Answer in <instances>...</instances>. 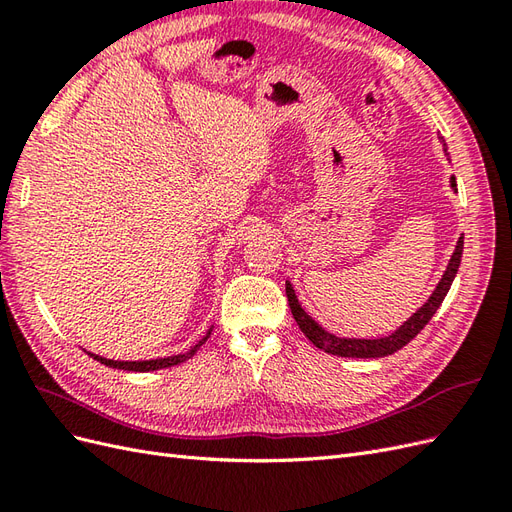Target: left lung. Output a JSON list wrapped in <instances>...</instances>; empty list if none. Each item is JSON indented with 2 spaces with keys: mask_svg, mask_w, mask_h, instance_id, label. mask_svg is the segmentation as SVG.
<instances>
[{
  "mask_svg": "<svg viewBox=\"0 0 512 512\" xmlns=\"http://www.w3.org/2000/svg\"><path fill=\"white\" fill-rule=\"evenodd\" d=\"M450 186L456 190V179L454 177H450ZM461 257H463V235L456 242V248H454V253H452L450 264H448V268H445L439 285L435 287V292L430 294V298L426 300V303L419 307L409 320H406L404 324H400V329H396L391 335L381 337V339L337 337V335H333L329 331H324L322 326L316 320H313L303 307H300L298 298L294 294V287H292L290 281L285 283V292H287V300H290V309H292V316H294V320L298 324V329L307 335V339H309L313 346L324 350V352H329V355H337V357L378 359V357L393 355V352L409 344L411 339L430 322V318L435 316L439 305L443 303L445 294L450 292V285H452V281L456 277L458 266H461Z\"/></svg>",
  "mask_w": 512,
  "mask_h": 512,
  "instance_id": "left-lung-1",
  "label": "left lung"
}]
</instances>
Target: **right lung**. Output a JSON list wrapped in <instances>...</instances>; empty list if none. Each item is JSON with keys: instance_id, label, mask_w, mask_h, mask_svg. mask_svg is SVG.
Returning a JSON list of instances; mask_svg holds the SVG:
<instances>
[{"instance_id": "1", "label": "right lung", "mask_w": 512, "mask_h": 512, "mask_svg": "<svg viewBox=\"0 0 512 512\" xmlns=\"http://www.w3.org/2000/svg\"><path fill=\"white\" fill-rule=\"evenodd\" d=\"M214 329V326H212ZM212 329H209L205 333L203 339H199V344H194L188 352H181V355H173V357H164V359H151V361H114V359H106V357H99V355H93V352H88L90 357L97 359L99 363L108 365V368H116V370H125V372H153V370H164V368H173V365H179L183 361H188L194 357V352L199 350L209 335H212Z\"/></svg>"}]
</instances>
